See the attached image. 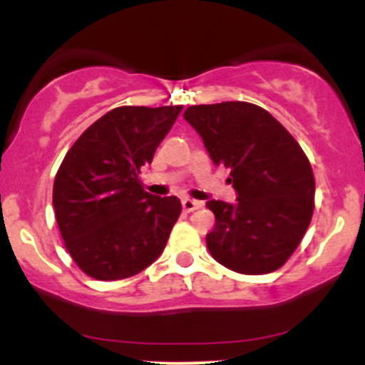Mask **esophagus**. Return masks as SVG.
<instances>
[{"instance_id": "34e87169", "label": "esophagus", "mask_w": 365, "mask_h": 365, "mask_svg": "<svg viewBox=\"0 0 365 365\" xmlns=\"http://www.w3.org/2000/svg\"><path fill=\"white\" fill-rule=\"evenodd\" d=\"M201 206H203V203H201V201H196V200H183L182 201L183 212H194V210L201 208Z\"/></svg>"}]
</instances>
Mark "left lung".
Masks as SVG:
<instances>
[{
  "label": "left lung",
  "mask_w": 365,
  "mask_h": 365,
  "mask_svg": "<svg viewBox=\"0 0 365 365\" xmlns=\"http://www.w3.org/2000/svg\"><path fill=\"white\" fill-rule=\"evenodd\" d=\"M183 118L215 165L230 168L235 203L210 200L213 259L245 275L270 274L295 252L314 210V175L293 135L259 106H190Z\"/></svg>",
  "instance_id": "1"
}]
</instances>
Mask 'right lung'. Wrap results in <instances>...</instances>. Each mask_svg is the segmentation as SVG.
<instances>
[{"instance_id":"right-lung-1","label":"right lung","mask_w":365,"mask_h":365,"mask_svg":"<svg viewBox=\"0 0 365 365\" xmlns=\"http://www.w3.org/2000/svg\"><path fill=\"white\" fill-rule=\"evenodd\" d=\"M180 111L182 106L113 109L61 162L53 189L56 222L72 259L90 277H132L164 251L182 203L148 194L138 175Z\"/></svg>"}]
</instances>
